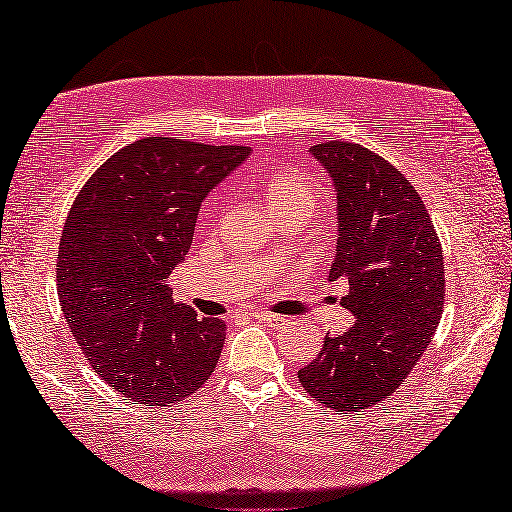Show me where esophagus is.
<instances>
[{"instance_id": "obj_1", "label": "esophagus", "mask_w": 512, "mask_h": 512, "mask_svg": "<svg viewBox=\"0 0 512 512\" xmlns=\"http://www.w3.org/2000/svg\"><path fill=\"white\" fill-rule=\"evenodd\" d=\"M257 321H262V323H266V326H271V328H280V326H287V319L285 316H280V314H269V312H255L253 314Z\"/></svg>"}]
</instances>
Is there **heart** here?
Wrapping results in <instances>:
<instances>
[{
    "instance_id": "b5f03b06",
    "label": "heart",
    "mask_w": 512,
    "mask_h": 512,
    "mask_svg": "<svg viewBox=\"0 0 512 512\" xmlns=\"http://www.w3.org/2000/svg\"><path fill=\"white\" fill-rule=\"evenodd\" d=\"M250 184L262 193L280 221H307L319 202V182L303 168H280L275 173L253 177Z\"/></svg>"
}]
</instances>
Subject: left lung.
I'll list each match as a JSON object with an SVG mask.
<instances>
[{"instance_id":"8db88e82","label":"left lung","mask_w":512,"mask_h":512,"mask_svg":"<svg viewBox=\"0 0 512 512\" xmlns=\"http://www.w3.org/2000/svg\"><path fill=\"white\" fill-rule=\"evenodd\" d=\"M335 186L337 253L330 280L346 278L355 316L326 335L298 371L307 394L342 415L394 394L431 344L444 307V257L424 202L405 177L358 143L310 148Z\"/></svg>"}]
</instances>
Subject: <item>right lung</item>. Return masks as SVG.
I'll list each match as a JSON object with an SVG mask.
<instances>
[{"mask_svg":"<svg viewBox=\"0 0 512 512\" xmlns=\"http://www.w3.org/2000/svg\"><path fill=\"white\" fill-rule=\"evenodd\" d=\"M243 145L141 139L95 170L72 202L56 287L75 342L129 401L177 403L212 376L225 323L170 296L202 200L248 159Z\"/></svg>","mask_w":512,"mask_h":512,"instance_id":"right-lung-1","label":"right lung"}]
</instances>
